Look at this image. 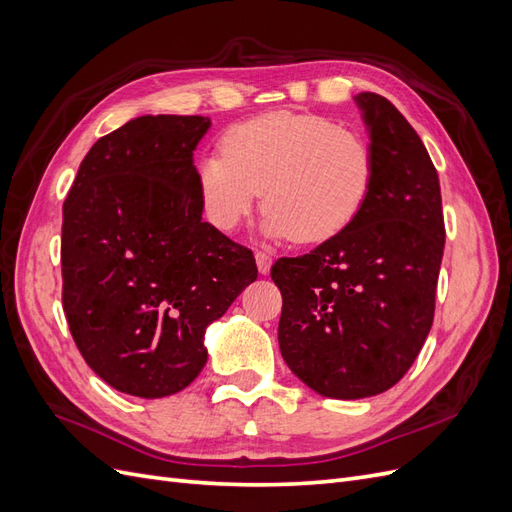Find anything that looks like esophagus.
Here are the masks:
<instances>
[{
  "label": "esophagus",
  "instance_id": "34e87169",
  "mask_svg": "<svg viewBox=\"0 0 512 512\" xmlns=\"http://www.w3.org/2000/svg\"><path fill=\"white\" fill-rule=\"evenodd\" d=\"M271 256L267 254V252H256V265H258V271L262 273V275H267L269 273V269H271Z\"/></svg>",
  "mask_w": 512,
  "mask_h": 512
}]
</instances>
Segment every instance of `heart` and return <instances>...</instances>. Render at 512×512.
Masks as SVG:
<instances>
[{"label":"heart","mask_w":512,"mask_h":512,"mask_svg":"<svg viewBox=\"0 0 512 512\" xmlns=\"http://www.w3.org/2000/svg\"><path fill=\"white\" fill-rule=\"evenodd\" d=\"M220 151L198 162L196 185L207 222L222 232L237 228L262 192L267 232L322 243L359 218L374 190L369 138L329 117L260 115L226 130Z\"/></svg>","instance_id":"obj_1"}]
</instances>
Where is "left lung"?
I'll return each mask as SVG.
<instances>
[{"label":"left lung","instance_id":"8db88e82","mask_svg":"<svg viewBox=\"0 0 512 512\" xmlns=\"http://www.w3.org/2000/svg\"><path fill=\"white\" fill-rule=\"evenodd\" d=\"M363 108L376 181L344 232L297 258H280L277 339L286 365L324 397L391 389L421 352L436 312L444 215L436 166L414 128L378 94Z\"/></svg>","mask_w":512,"mask_h":512}]
</instances>
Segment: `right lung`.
Segmentation results:
<instances>
[{"label": "right lung", "mask_w": 512, "mask_h": 512, "mask_svg": "<svg viewBox=\"0 0 512 512\" xmlns=\"http://www.w3.org/2000/svg\"><path fill=\"white\" fill-rule=\"evenodd\" d=\"M200 115H145L89 149L64 203L61 303L85 363L156 399L207 363L205 329L256 280L252 250L203 222Z\"/></svg>", "instance_id": "right-lung-1"}]
</instances>
